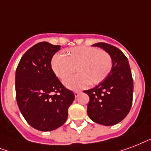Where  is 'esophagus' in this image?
Wrapping results in <instances>:
<instances>
[{
    "instance_id": "esophagus-1",
    "label": "esophagus",
    "mask_w": 151,
    "mask_h": 151,
    "mask_svg": "<svg viewBox=\"0 0 151 151\" xmlns=\"http://www.w3.org/2000/svg\"><path fill=\"white\" fill-rule=\"evenodd\" d=\"M79 93H80V91H75V92H74L75 97H76H76H78V96H79Z\"/></svg>"
}]
</instances>
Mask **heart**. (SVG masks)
Here are the masks:
<instances>
[{"mask_svg":"<svg viewBox=\"0 0 151 151\" xmlns=\"http://www.w3.org/2000/svg\"><path fill=\"white\" fill-rule=\"evenodd\" d=\"M112 66L113 59L108 52L84 45L70 49L66 56L56 53L51 60L52 72L62 81L76 68L78 74L65 81V86L72 90L99 84L109 74Z\"/></svg>","mask_w":151,"mask_h":151,"instance_id":"heart-1","label":"heart"}]
</instances>
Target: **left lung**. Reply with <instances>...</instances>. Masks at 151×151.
<instances>
[{
	"label": "left lung",
	"instance_id": "8db88e82",
	"mask_svg": "<svg viewBox=\"0 0 151 151\" xmlns=\"http://www.w3.org/2000/svg\"><path fill=\"white\" fill-rule=\"evenodd\" d=\"M93 46L103 49L113 59L109 74L95 87L84 93L88 94L87 114L94 122L102 125L116 124L125 118L132 107L133 79L128 58L112 45L95 43Z\"/></svg>",
	"mask_w": 151,
	"mask_h": 151
}]
</instances>
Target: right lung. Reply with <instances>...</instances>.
I'll return each mask as SVG.
<instances>
[{
    "instance_id": "right-lung-1",
    "label": "right lung",
    "mask_w": 151,
    "mask_h": 151,
    "mask_svg": "<svg viewBox=\"0 0 151 151\" xmlns=\"http://www.w3.org/2000/svg\"><path fill=\"white\" fill-rule=\"evenodd\" d=\"M60 45L37 43L23 54L16 72V96L22 115L31 127L42 132L57 129L68 119L75 95L63 86L51 68Z\"/></svg>"
}]
</instances>
